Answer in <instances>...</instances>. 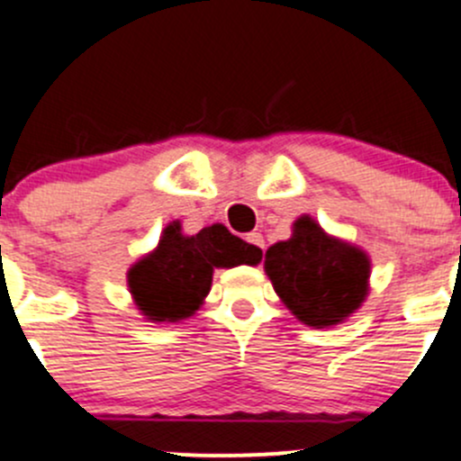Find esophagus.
<instances>
[{
    "instance_id": "obj_1",
    "label": "esophagus",
    "mask_w": 461,
    "mask_h": 461,
    "mask_svg": "<svg viewBox=\"0 0 461 461\" xmlns=\"http://www.w3.org/2000/svg\"><path fill=\"white\" fill-rule=\"evenodd\" d=\"M246 241H249V244H253L255 249L259 250V253H264V237H262V232H249V235H246Z\"/></svg>"
}]
</instances>
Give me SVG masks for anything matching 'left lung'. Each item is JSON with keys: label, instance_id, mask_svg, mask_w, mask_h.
Wrapping results in <instances>:
<instances>
[{"label": "left lung", "instance_id": "obj_1", "mask_svg": "<svg viewBox=\"0 0 461 461\" xmlns=\"http://www.w3.org/2000/svg\"><path fill=\"white\" fill-rule=\"evenodd\" d=\"M264 270L284 306L312 329L348 320L371 288L366 250L329 235L311 215L297 217L293 235L266 250Z\"/></svg>", "mask_w": 461, "mask_h": 461}]
</instances>
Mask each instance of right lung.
Returning <instances> with one entry per match:
<instances>
[{
    "label": "right lung",
    "instance_id": "1",
    "mask_svg": "<svg viewBox=\"0 0 461 461\" xmlns=\"http://www.w3.org/2000/svg\"><path fill=\"white\" fill-rule=\"evenodd\" d=\"M262 262V253L240 240L224 224H212L195 235H184L175 220L161 230L150 253L128 268L126 282L137 311L155 324L182 321L202 308L211 293L215 268Z\"/></svg>",
    "mask_w": 461,
    "mask_h": 461
}]
</instances>
